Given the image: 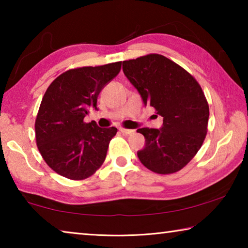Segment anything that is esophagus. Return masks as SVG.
<instances>
[{"mask_svg":"<svg viewBox=\"0 0 248 248\" xmlns=\"http://www.w3.org/2000/svg\"><path fill=\"white\" fill-rule=\"evenodd\" d=\"M119 131L123 134H131L134 132V130L132 129H125V128H120Z\"/></svg>","mask_w":248,"mask_h":248,"instance_id":"obj_1","label":"esophagus"}]
</instances>
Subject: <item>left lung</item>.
I'll list each match as a JSON object with an SVG mask.
<instances>
[{
  "label": "left lung",
  "mask_w": 248,
  "mask_h": 248,
  "mask_svg": "<svg viewBox=\"0 0 248 248\" xmlns=\"http://www.w3.org/2000/svg\"><path fill=\"white\" fill-rule=\"evenodd\" d=\"M123 70L143 103L163 117L161 130H137L145 138L138 157L157 174L184 169L200 150L208 132L209 105L200 84L182 66L157 53L124 61Z\"/></svg>",
  "instance_id": "left-lung-1"
}]
</instances>
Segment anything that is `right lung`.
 <instances>
[{
  "label": "right lung",
  "mask_w": 248,
  "mask_h": 248,
  "mask_svg": "<svg viewBox=\"0 0 248 248\" xmlns=\"http://www.w3.org/2000/svg\"><path fill=\"white\" fill-rule=\"evenodd\" d=\"M121 70V61L65 71L50 84L35 121L36 143L41 156L57 174L83 180L95 174L106 158L117 128L85 123L97 109L103 87Z\"/></svg>",
  "instance_id": "1"
}]
</instances>
